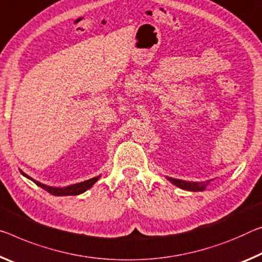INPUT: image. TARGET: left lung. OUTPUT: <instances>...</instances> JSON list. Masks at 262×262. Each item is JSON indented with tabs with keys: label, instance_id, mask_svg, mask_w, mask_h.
Listing matches in <instances>:
<instances>
[{
	"label": "left lung",
	"instance_id": "obj_1",
	"mask_svg": "<svg viewBox=\"0 0 262 262\" xmlns=\"http://www.w3.org/2000/svg\"><path fill=\"white\" fill-rule=\"evenodd\" d=\"M168 180L171 182L172 184H175L176 186L184 190H189V191H202L205 189V186L207 183H210V181L207 182H202V183H196V182H185V181H181V180H176V178H170L168 177Z\"/></svg>",
	"mask_w": 262,
	"mask_h": 262
}]
</instances>
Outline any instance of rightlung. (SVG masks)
<instances>
[{"label": "right lung", "mask_w": 262, "mask_h": 262, "mask_svg": "<svg viewBox=\"0 0 262 262\" xmlns=\"http://www.w3.org/2000/svg\"><path fill=\"white\" fill-rule=\"evenodd\" d=\"M20 172H22V171H20ZM22 175H24L28 178H30L29 176H27L24 172H22ZM99 178H100V176L91 178V180L81 182V183H77V184L66 186V188H52V186H48L45 184H41V183H39V182L32 180V178H30V180L38 186H40L41 189H44L45 191H48V192L53 194V196H76V194H80L82 192H85L86 190H89L91 186H92L95 183V182L99 180Z\"/></svg>", "instance_id": "obj_1"}]
</instances>
